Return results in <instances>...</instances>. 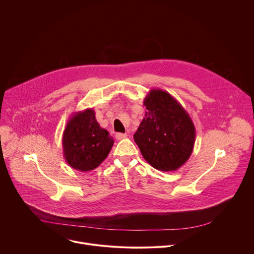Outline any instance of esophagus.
<instances>
[{"mask_svg": "<svg viewBox=\"0 0 254 254\" xmlns=\"http://www.w3.org/2000/svg\"><path fill=\"white\" fill-rule=\"evenodd\" d=\"M127 135L126 133L118 132V133L116 134V138H117L118 140H122V139H125V138H127Z\"/></svg>", "mask_w": 254, "mask_h": 254, "instance_id": "1", "label": "esophagus"}]
</instances>
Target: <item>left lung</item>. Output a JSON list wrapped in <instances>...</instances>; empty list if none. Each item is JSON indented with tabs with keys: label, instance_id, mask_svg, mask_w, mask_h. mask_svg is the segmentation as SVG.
Returning <instances> with one entry per match:
<instances>
[{
	"label": "left lung",
	"instance_id": "left-lung-1",
	"mask_svg": "<svg viewBox=\"0 0 254 254\" xmlns=\"http://www.w3.org/2000/svg\"><path fill=\"white\" fill-rule=\"evenodd\" d=\"M147 112L133 138L153 168L177 171L192 155L196 129L180 102L169 92L151 89L143 99Z\"/></svg>",
	"mask_w": 254,
	"mask_h": 254
}]
</instances>
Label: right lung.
I'll return each mask as SVG.
<instances>
[{
	"instance_id": "add662e5",
	"label": "right lung",
	"mask_w": 254,
	"mask_h": 254,
	"mask_svg": "<svg viewBox=\"0 0 254 254\" xmlns=\"http://www.w3.org/2000/svg\"><path fill=\"white\" fill-rule=\"evenodd\" d=\"M63 155L67 164L80 172L97 168L110 154L114 138L102 128L92 108L71 116L62 137Z\"/></svg>"
}]
</instances>
